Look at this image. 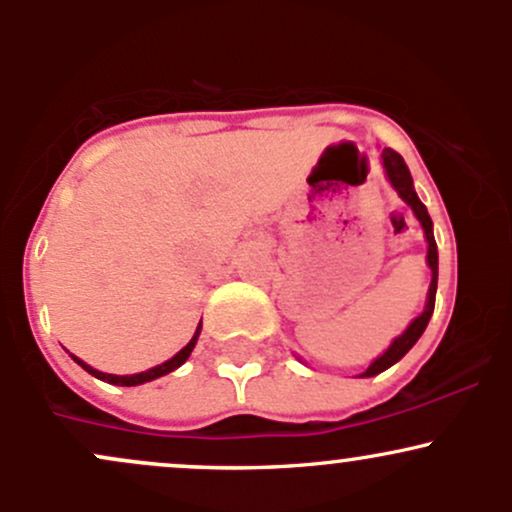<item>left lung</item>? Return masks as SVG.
<instances>
[{"instance_id":"1","label":"left lung","mask_w":512,"mask_h":512,"mask_svg":"<svg viewBox=\"0 0 512 512\" xmlns=\"http://www.w3.org/2000/svg\"><path fill=\"white\" fill-rule=\"evenodd\" d=\"M383 166H385L387 178H390V182H392V187H395V190L399 192V197H402L404 202H407L409 207L414 209L416 219H419L421 226H424V233H426V240H428V255L426 257H428V267H431L433 279H431V289H428V301H426L424 313H421L414 322H411L407 330H404L402 337H397L383 356L375 358V361L370 363V368L366 370V373H363V375H368V378H370V375L383 373V370H387L390 366H395L399 358H402L411 349V346L419 342V337L426 330L428 320H431L433 308H436V289H438V248H436V238H433L431 216H428V211H426L424 204H421V199L416 197L414 180H411L407 163H404V158L399 156L395 149H383Z\"/></svg>"}]
</instances>
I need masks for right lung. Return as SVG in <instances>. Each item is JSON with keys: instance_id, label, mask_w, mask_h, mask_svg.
I'll return each instance as SVG.
<instances>
[{"instance_id": "obj_1", "label": "right lung", "mask_w": 512, "mask_h": 512, "mask_svg": "<svg viewBox=\"0 0 512 512\" xmlns=\"http://www.w3.org/2000/svg\"><path fill=\"white\" fill-rule=\"evenodd\" d=\"M197 337H199V327H197V332H195V337L190 339V344L185 346V349H180L178 354H175L173 358H170V361H166V363H161V366H156V368H149V370H144V373H137V375H110V373H101V370H96V368H91V366H86L84 361H81V358H76V356H72L76 363H79L81 368L84 370H88V373L91 375H96L98 380H105V383H110V385H122V387H132V385H142V383H149V380H156V378H161V375H168L170 370H175V368H180L182 363L187 361V358H190V354H192V349H195V344H197Z\"/></svg>"}]
</instances>
